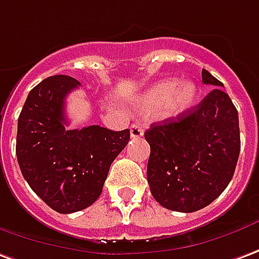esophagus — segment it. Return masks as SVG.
<instances>
[{"label":"esophagus","mask_w":259,"mask_h":259,"mask_svg":"<svg viewBox=\"0 0 259 259\" xmlns=\"http://www.w3.org/2000/svg\"><path fill=\"white\" fill-rule=\"evenodd\" d=\"M130 133H131L133 138H141L144 135V128L140 124H133L130 128Z\"/></svg>","instance_id":"esophagus-1"}]
</instances>
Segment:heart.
<instances>
[{
	"instance_id": "1",
	"label": "heart",
	"mask_w": 259,
	"mask_h": 259,
	"mask_svg": "<svg viewBox=\"0 0 259 259\" xmlns=\"http://www.w3.org/2000/svg\"><path fill=\"white\" fill-rule=\"evenodd\" d=\"M197 99V85L193 81L182 83L178 78H167L149 87L134 100V110L140 115L159 111L163 117H178L187 111Z\"/></svg>"
}]
</instances>
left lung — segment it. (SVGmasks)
<instances>
[{
	"label": "left lung",
	"mask_w": 259,
	"mask_h": 259,
	"mask_svg": "<svg viewBox=\"0 0 259 259\" xmlns=\"http://www.w3.org/2000/svg\"><path fill=\"white\" fill-rule=\"evenodd\" d=\"M204 84L214 85L200 104L152 124L147 178L160 206L192 213L215 200L233 179L240 155L238 112L223 83L203 69Z\"/></svg>",
	"instance_id": "1"
}]
</instances>
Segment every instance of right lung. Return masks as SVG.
I'll use <instances>...</instances> for the list:
<instances>
[{
  "label": "right lung",
  "mask_w": 259,
  "mask_h": 259,
  "mask_svg": "<svg viewBox=\"0 0 259 259\" xmlns=\"http://www.w3.org/2000/svg\"><path fill=\"white\" fill-rule=\"evenodd\" d=\"M78 85L65 74L45 78L29 92L18 118L21 172L32 190L62 214L99 199L112 160L130 141V130H66V97Z\"/></svg>",
  "instance_id": "1"
}]
</instances>
